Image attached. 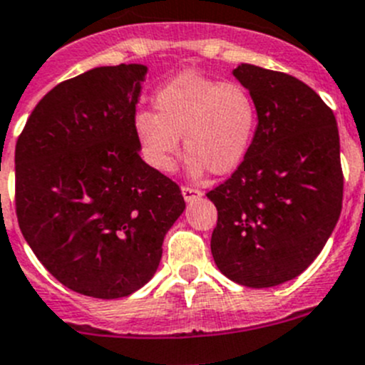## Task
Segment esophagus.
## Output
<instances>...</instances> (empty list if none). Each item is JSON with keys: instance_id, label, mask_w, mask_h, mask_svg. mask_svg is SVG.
I'll list each match as a JSON object with an SVG mask.
<instances>
[{"instance_id": "obj_1", "label": "esophagus", "mask_w": 365, "mask_h": 365, "mask_svg": "<svg viewBox=\"0 0 365 365\" xmlns=\"http://www.w3.org/2000/svg\"><path fill=\"white\" fill-rule=\"evenodd\" d=\"M182 194L183 197H185V201H194L197 200V197H201V190L200 189H194V187H182Z\"/></svg>"}]
</instances>
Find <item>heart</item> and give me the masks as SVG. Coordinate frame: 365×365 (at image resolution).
Instances as JSON below:
<instances>
[{
  "instance_id": "b5f03b06",
  "label": "heart",
  "mask_w": 365,
  "mask_h": 365,
  "mask_svg": "<svg viewBox=\"0 0 365 365\" xmlns=\"http://www.w3.org/2000/svg\"><path fill=\"white\" fill-rule=\"evenodd\" d=\"M155 114L139 112L133 133L143 158L158 173H171L180 137L192 175L235 171L250 151L258 110L253 96L237 81L182 73L155 96Z\"/></svg>"
}]
</instances>
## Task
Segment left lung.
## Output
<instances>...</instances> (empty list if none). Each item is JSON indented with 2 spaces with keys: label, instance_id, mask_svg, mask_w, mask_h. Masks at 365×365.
Instances as JSON below:
<instances>
[{
  "label": "left lung",
  "instance_id": "obj_1",
  "mask_svg": "<svg viewBox=\"0 0 365 365\" xmlns=\"http://www.w3.org/2000/svg\"><path fill=\"white\" fill-rule=\"evenodd\" d=\"M258 125L242 164L207 194L217 208L210 250L226 278L274 287L302 274L342 210L344 176L331 108L291 74L240 63Z\"/></svg>",
  "mask_w": 365,
  "mask_h": 365
}]
</instances>
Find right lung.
I'll return each mask as SVG.
<instances>
[{"label": "right lung", "instance_id": "obj_1", "mask_svg": "<svg viewBox=\"0 0 365 365\" xmlns=\"http://www.w3.org/2000/svg\"><path fill=\"white\" fill-rule=\"evenodd\" d=\"M140 63L94 67L53 87L16 144V214L28 246L71 291L125 298L153 278L185 210L139 155Z\"/></svg>", "mask_w": 365, "mask_h": 365}]
</instances>
